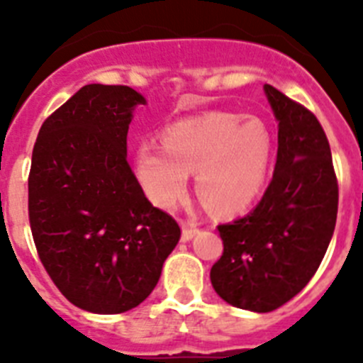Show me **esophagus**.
<instances>
[{
    "instance_id": "esophagus-1",
    "label": "esophagus",
    "mask_w": 363,
    "mask_h": 363,
    "mask_svg": "<svg viewBox=\"0 0 363 363\" xmlns=\"http://www.w3.org/2000/svg\"><path fill=\"white\" fill-rule=\"evenodd\" d=\"M196 234H198L196 225H192V223H184V225H182V240H184V242L192 240Z\"/></svg>"
}]
</instances>
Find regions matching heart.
I'll return each mask as SVG.
<instances>
[{"label": "heart", "instance_id": "b5f03b06", "mask_svg": "<svg viewBox=\"0 0 363 363\" xmlns=\"http://www.w3.org/2000/svg\"><path fill=\"white\" fill-rule=\"evenodd\" d=\"M165 145L143 143L134 171L154 205L174 209L196 172L198 194L220 214H236L258 198L272 158V136L258 118L211 112L172 125Z\"/></svg>", "mask_w": 363, "mask_h": 363}]
</instances>
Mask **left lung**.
<instances>
[{
	"label": "left lung",
	"instance_id": "obj_1",
	"mask_svg": "<svg viewBox=\"0 0 363 363\" xmlns=\"http://www.w3.org/2000/svg\"><path fill=\"white\" fill-rule=\"evenodd\" d=\"M264 91L278 120L274 174L251 213L218 225L223 255L211 269L218 296L255 313L278 309L309 284L338 213V182L320 121L272 85Z\"/></svg>",
	"mask_w": 363,
	"mask_h": 363
}]
</instances>
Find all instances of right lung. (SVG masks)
Wrapping results in <instances>:
<instances>
[{
  "label": "right lung",
  "instance_id": "add662e5",
  "mask_svg": "<svg viewBox=\"0 0 363 363\" xmlns=\"http://www.w3.org/2000/svg\"><path fill=\"white\" fill-rule=\"evenodd\" d=\"M145 98L125 85L82 86L41 125L28 174L38 255L63 296L96 314L140 306L179 240L127 162V133Z\"/></svg>",
  "mask_w": 363,
  "mask_h": 363
}]
</instances>
